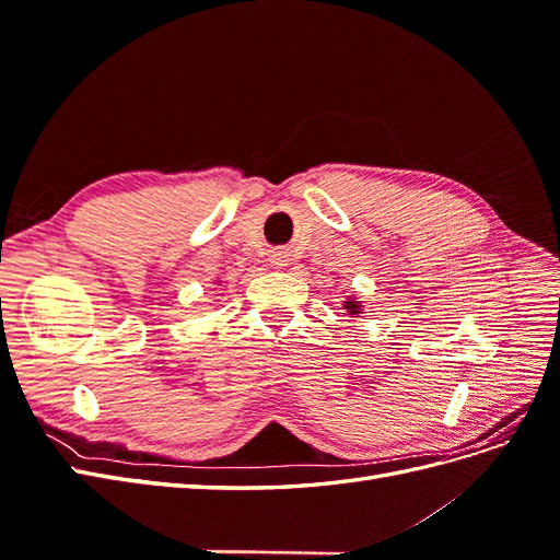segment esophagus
Wrapping results in <instances>:
<instances>
[{"mask_svg":"<svg viewBox=\"0 0 560 560\" xmlns=\"http://www.w3.org/2000/svg\"><path fill=\"white\" fill-rule=\"evenodd\" d=\"M270 264L273 266H287V252H282V249H276V252H270Z\"/></svg>","mask_w":560,"mask_h":560,"instance_id":"1","label":"esophagus"}]
</instances>
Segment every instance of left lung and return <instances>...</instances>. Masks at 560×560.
<instances>
[{
  "mask_svg": "<svg viewBox=\"0 0 560 560\" xmlns=\"http://www.w3.org/2000/svg\"><path fill=\"white\" fill-rule=\"evenodd\" d=\"M343 308L348 311V315H360V313H362L360 301H354V299H348V301H343Z\"/></svg>",
  "mask_w": 560,
  "mask_h": 560,
  "instance_id": "8db88e82",
  "label": "left lung"
}]
</instances>
